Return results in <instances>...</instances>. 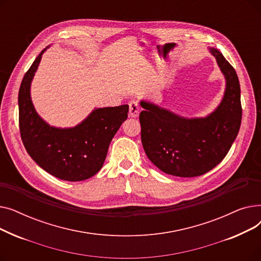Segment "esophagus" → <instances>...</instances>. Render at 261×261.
<instances>
[{
	"label": "esophagus",
	"mask_w": 261,
	"mask_h": 261,
	"mask_svg": "<svg viewBox=\"0 0 261 261\" xmlns=\"http://www.w3.org/2000/svg\"><path fill=\"white\" fill-rule=\"evenodd\" d=\"M141 111V107L138 103V101L131 100L129 102V116L131 117H138Z\"/></svg>",
	"instance_id": "1"
}]
</instances>
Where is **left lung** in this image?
<instances>
[{"mask_svg":"<svg viewBox=\"0 0 261 261\" xmlns=\"http://www.w3.org/2000/svg\"><path fill=\"white\" fill-rule=\"evenodd\" d=\"M226 80L221 103L206 117L185 118L142 100V144L148 159L167 174L193 177L220 163L237 138L242 108L235 68L216 48H210Z\"/></svg>","mask_w":261,"mask_h":261,"instance_id":"1","label":"left lung"}]
</instances>
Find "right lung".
Returning a JSON list of instances; mask_svg holds the SVG:
<instances>
[{
	"label": "right lung",
	"mask_w": 261,
	"mask_h": 261,
	"mask_svg": "<svg viewBox=\"0 0 261 261\" xmlns=\"http://www.w3.org/2000/svg\"><path fill=\"white\" fill-rule=\"evenodd\" d=\"M43 49L23 77L19 90V127L27 153L49 174L60 180L84 181L97 173L109 145L128 117L129 106L95 109L74 128L50 127L32 102L31 84Z\"/></svg>",
	"instance_id": "obj_1"
}]
</instances>
